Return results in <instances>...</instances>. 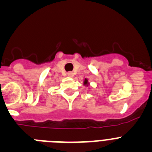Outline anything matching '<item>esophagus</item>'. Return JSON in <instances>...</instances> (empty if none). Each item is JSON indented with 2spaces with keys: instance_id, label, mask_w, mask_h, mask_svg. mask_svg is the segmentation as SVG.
Masks as SVG:
<instances>
[{
  "instance_id": "1",
  "label": "esophagus",
  "mask_w": 152,
  "mask_h": 152,
  "mask_svg": "<svg viewBox=\"0 0 152 152\" xmlns=\"http://www.w3.org/2000/svg\"><path fill=\"white\" fill-rule=\"evenodd\" d=\"M68 77H73V76H74V73H73V72H68Z\"/></svg>"
}]
</instances>
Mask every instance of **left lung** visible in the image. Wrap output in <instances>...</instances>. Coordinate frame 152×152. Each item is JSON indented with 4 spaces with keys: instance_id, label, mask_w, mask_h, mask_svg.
I'll return each instance as SVG.
<instances>
[{
    "instance_id": "1",
    "label": "left lung",
    "mask_w": 152,
    "mask_h": 152,
    "mask_svg": "<svg viewBox=\"0 0 152 152\" xmlns=\"http://www.w3.org/2000/svg\"><path fill=\"white\" fill-rule=\"evenodd\" d=\"M89 84H90V83H89V81H88V78L84 79V84H83V85L86 86V87H88V85H89Z\"/></svg>"
}]
</instances>
